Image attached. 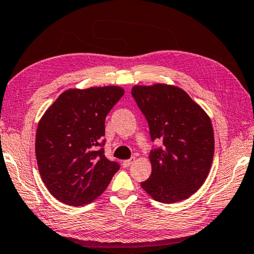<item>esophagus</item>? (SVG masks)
Instances as JSON below:
<instances>
[{
    "label": "esophagus",
    "instance_id": "esophagus-1",
    "mask_svg": "<svg viewBox=\"0 0 254 254\" xmlns=\"http://www.w3.org/2000/svg\"><path fill=\"white\" fill-rule=\"evenodd\" d=\"M134 162H135V158H131L129 160H125V161L123 162V166L125 168H127V167H129L130 165H132V163H134Z\"/></svg>",
    "mask_w": 254,
    "mask_h": 254
}]
</instances>
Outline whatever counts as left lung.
Instances as JSON below:
<instances>
[{
	"mask_svg": "<svg viewBox=\"0 0 254 254\" xmlns=\"http://www.w3.org/2000/svg\"><path fill=\"white\" fill-rule=\"evenodd\" d=\"M131 95L149 123L152 140L163 143L162 147L151 151V176L140 186L162 203L186 200L203 185L211 168V119L175 85H135Z\"/></svg>",
	"mask_w": 254,
	"mask_h": 254,
	"instance_id": "1",
	"label": "left lung"
}]
</instances>
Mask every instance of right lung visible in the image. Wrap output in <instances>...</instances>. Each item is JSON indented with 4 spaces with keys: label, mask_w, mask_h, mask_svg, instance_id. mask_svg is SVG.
I'll return each mask as SVG.
<instances>
[{
    "label": "right lung",
    "mask_w": 254,
    "mask_h": 254,
    "mask_svg": "<svg viewBox=\"0 0 254 254\" xmlns=\"http://www.w3.org/2000/svg\"><path fill=\"white\" fill-rule=\"evenodd\" d=\"M125 89L70 88L61 93L38 123L35 142L38 171L49 192L62 203L81 206L102 194L119 165L105 158V117Z\"/></svg>",
    "instance_id": "right-lung-1"
}]
</instances>
